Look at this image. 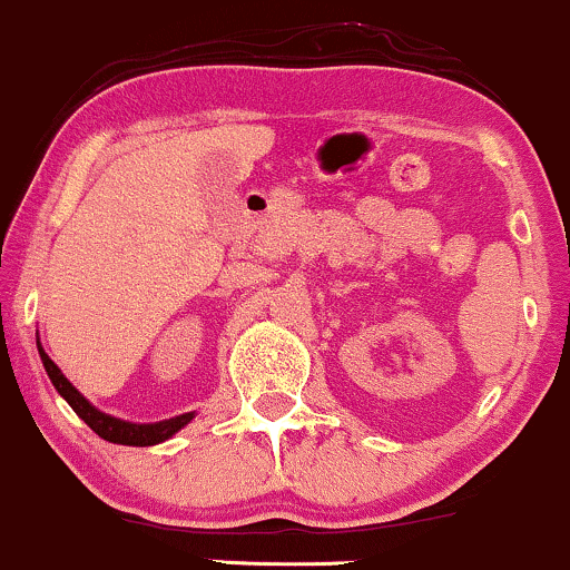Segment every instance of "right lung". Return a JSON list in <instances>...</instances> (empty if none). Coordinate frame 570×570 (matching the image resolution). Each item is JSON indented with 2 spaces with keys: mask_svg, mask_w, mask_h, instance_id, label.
I'll list each match as a JSON object with an SVG mask.
<instances>
[{
  "mask_svg": "<svg viewBox=\"0 0 570 570\" xmlns=\"http://www.w3.org/2000/svg\"><path fill=\"white\" fill-rule=\"evenodd\" d=\"M38 353H41L43 368H46V373H49L51 384L57 386V392L65 396V400L69 402V407H72L77 415H80L85 423H88L92 431L100 435V439H106L111 443H124V446H153V443L166 441L176 431H181V428L194 417L191 412H186V415L163 420V423H155V425H137V423H127V420L106 415V412L92 407V404L85 400V396L77 392L72 384H69V381L65 379V373H61L59 365L43 353L41 345H38Z\"/></svg>",
  "mask_w": 570,
  "mask_h": 570,
  "instance_id": "1",
  "label": "right lung"
}]
</instances>
